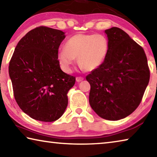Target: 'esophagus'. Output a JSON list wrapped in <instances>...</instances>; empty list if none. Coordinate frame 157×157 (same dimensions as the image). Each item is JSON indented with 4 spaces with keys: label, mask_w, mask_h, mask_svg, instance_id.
I'll return each mask as SVG.
<instances>
[{
    "label": "esophagus",
    "mask_w": 157,
    "mask_h": 157,
    "mask_svg": "<svg viewBox=\"0 0 157 157\" xmlns=\"http://www.w3.org/2000/svg\"><path fill=\"white\" fill-rule=\"evenodd\" d=\"M84 79V78H82V77H77L76 78V81L78 82H80Z\"/></svg>",
    "instance_id": "1"
}]
</instances>
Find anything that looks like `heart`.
Returning a JSON list of instances; mask_svg holds the SVG:
<instances>
[{
	"mask_svg": "<svg viewBox=\"0 0 157 157\" xmlns=\"http://www.w3.org/2000/svg\"><path fill=\"white\" fill-rule=\"evenodd\" d=\"M109 52L107 37L100 34H78L66 41L64 48L58 50L57 58L63 70L70 73L75 58L82 69L96 70L102 64Z\"/></svg>",
	"mask_w": 157,
	"mask_h": 157,
	"instance_id": "b5f03b06",
	"label": "heart"
}]
</instances>
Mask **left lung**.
Wrapping results in <instances>:
<instances>
[{
  "mask_svg": "<svg viewBox=\"0 0 157 157\" xmlns=\"http://www.w3.org/2000/svg\"><path fill=\"white\" fill-rule=\"evenodd\" d=\"M105 33L107 56L86 77L91 85L89 104L102 118L118 121L139 107L150 80V70L143 48L125 32L113 27Z\"/></svg>",
  "mask_w": 157,
  "mask_h": 157,
  "instance_id": "left-lung-1",
  "label": "left lung"
}]
</instances>
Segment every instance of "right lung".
Masks as SVG:
<instances>
[{
  "label": "right lung",
  "instance_id": "right-lung-1",
  "mask_svg": "<svg viewBox=\"0 0 157 157\" xmlns=\"http://www.w3.org/2000/svg\"><path fill=\"white\" fill-rule=\"evenodd\" d=\"M65 33L44 26L25 34L14 49L9 65L15 100L34 120L53 122L64 113L68 91L75 78L62 71L58 49Z\"/></svg>",
  "mask_w": 157,
  "mask_h": 157
}]
</instances>
